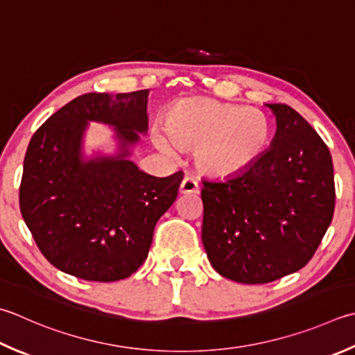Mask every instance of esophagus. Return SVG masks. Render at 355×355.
I'll use <instances>...</instances> for the list:
<instances>
[{
    "mask_svg": "<svg viewBox=\"0 0 355 355\" xmlns=\"http://www.w3.org/2000/svg\"><path fill=\"white\" fill-rule=\"evenodd\" d=\"M180 192L182 193H198V182L192 175H186L180 184Z\"/></svg>",
    "mask_w": 355,
    "mask_h": 355,
    "instance_id": "34e87169",
    "label": "esophagus"
}]
</instances>
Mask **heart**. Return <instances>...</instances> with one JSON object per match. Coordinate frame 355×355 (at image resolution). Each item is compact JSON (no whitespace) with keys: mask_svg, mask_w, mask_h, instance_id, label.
Instances as JSON below:
<instances>
[{"mask_svg":"<svg viewBox=\"0 0 355 355\" xmlns=\"http://www.w3.org/2000/svg\"><path fill=\"white\" fill-rule=\"evenodd\" d=\"M164 129L178 148H196L198 168L217 177L251 168L270 138V124L261 110L203 98L177 103L166 115ZM152 138L159 149L172 152L162 132L155 130Z\"/></svg>","mask_w":355,"mask_h":355,"instance_id":"1","label":"heart"}]
</instances>
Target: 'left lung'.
Here are the masks:
<instances>
[{
  "mask_svg": "<svg viewBox=\"0 0 355 355\" xmlns=\"http://www.w3.org/2000/svg\"><path fill=\"white\" fill-rule=\"evenodd\" d=\"M277 130L251 168L203 180L201 240L229 280L263 284L302 269L334 215V168L328 146L286 104H266Z\"/></svg>",
  "mask_w": 355,
  "mask_h": 355,
  "instance_id": "8db88e82",
  "label": "left lung"
}]
</instances>
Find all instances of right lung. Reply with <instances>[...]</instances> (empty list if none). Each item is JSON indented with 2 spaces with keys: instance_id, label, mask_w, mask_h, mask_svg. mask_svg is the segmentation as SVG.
Masks as SVG:
<instances>
[{
  "instance_id": "obj_1",
  "label": "right lung",
  "mask_w": 355,
  "mask_h": 355,
  "mask_svg": "<svg viewBox=\"0 0 355 355\" xmlns=\"http://www.w3.org/2000/svg\"><path fill=\"white\" fill-rule=\"evenodd\" d=\"M148 95L146 89L76 96L27 146L21 215L47 261L76 279L116 282L134 274L148 259L157 221L177 198L182 171L152 177L128 158L148 130ZM89 121L114 126L118 155L84 159Z\"/></svg>"
}]
</instances>
